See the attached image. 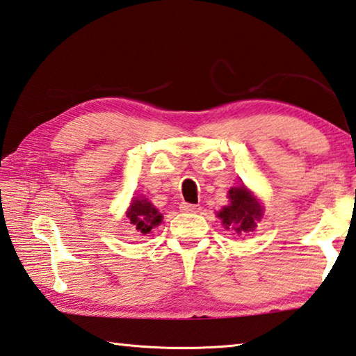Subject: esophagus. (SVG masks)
Returning <instances> with one entry per match:
<instances>
[{"label":"esophagus","instance_id":"34e87169","mask_svg":"<svg viewBox=\"0 0 356 356\" xmlns=\"http://www.w3.org/2000/svg\"><path fill=\"white\" fill-rule=\"evenodd\" d=\"M180 210L185 211V213H197V211H200V207L195 205V204L184 202L182 205H180Z\"/></svg>","mask_w":356,"mask_h":356}]
</instances>
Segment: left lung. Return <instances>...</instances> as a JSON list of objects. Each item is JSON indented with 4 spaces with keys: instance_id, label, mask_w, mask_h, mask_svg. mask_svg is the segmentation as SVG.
Listing matches in <instances>:
<instances>
[{
    "instance_id": "1",
    "label": "left lung",
    "mask_w": 356,
    "mask_h": 356,
    "mask_svg": "<svg viewBox=\"0 0 356 356\" xmlns=\"http://www.w3.org/2000/svg\"><path fill=\"white\" fill-rule=\"evenodd\" d=\"M230 204L222 207L218 213V218L222 221L225 229L235 230L238 235L254 232L257 222L263 216V207L258 199L252 195L244 185L232 186L229 190Z\"/></svg>"
}]
</instances>
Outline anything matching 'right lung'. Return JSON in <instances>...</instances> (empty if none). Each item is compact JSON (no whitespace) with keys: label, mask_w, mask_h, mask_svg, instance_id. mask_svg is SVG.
<instances>
[{"label":"right lung","mask_w":356,"mask_h":356,"mask_svg":"<svg viewBox=\"0 0 356 356\" xmlns=\"http://www.w3.org/2000/svg\"><path fill=\"white\" fill-rule=\"evenodd\" d=\"M126 216L131 224H134V227L143 235L149 234L163 219L161 213H159V210L147 200V197L141 196L132 199L131 207L126 211Z\"/></svg>","instance_id":"add662e5"}]
</instances>
